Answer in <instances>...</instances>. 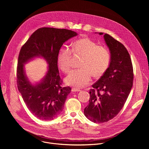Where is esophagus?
I'll return each mask as SVG.
<instances>
[{
  "label": "esophagus",
  "instance_id": "obj_1",
  "mask_svg": "<svg viewBox=\"0 0 149 149\" xmlns=\"http://www.w3.org/2000/svg\"><path fill=\"white\" fill-rule=\"evenodd\" d=\"M72 91H73V92H80V91H81V90L79 88H72Z\"/></svg>",
  "mask_w": 149,
  "mask_h": 149
}]
</instances>
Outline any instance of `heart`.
Returning a JSON list of instances; mask_svg holds the SVG:
<instances>
[{"instance_id":"obj_1","label":"heart","mask_w":149,"mask_h":149,"mask_svg":"<svg viewBox=\"0 0 149 149\" xmlns=\"http://www.w3.org/2000/svg\"><path fill=\"white\" fill-rule=\"evenodd\" d=\"M72 52L83 56L80 65L81 68L73 70L65 78V83L68 85L77 88L84 86L90 82L92 75L96 78L102 76L110 64L111 55L106 47L84 37L73 43L72 50L67 46L60 48L57 62L65 73H68L71 69Z\"/></svg>"}]
</instances>
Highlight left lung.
<instances>
[{
  "instance_id": "1",
  "label": "left lung",
  "mask_w": 149,
  "mask_h": 149,
  "mask_svg": "<svg viewBox=\"0 0 149 149\" xmlns=\"http://www.w3.org/2000/svg\"><path fill=\"white\" fill-rule=\"evenodd\" d=\"M103 37L110 52V64L104 74L92 85L89 104L84 109L89 120L99 123L112 119L120 111L134 79L132 62L126 48L108 34Z\"/></svg>"
}]
</instances>
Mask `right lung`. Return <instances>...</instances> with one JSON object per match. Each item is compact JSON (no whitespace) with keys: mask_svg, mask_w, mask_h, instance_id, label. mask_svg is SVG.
<instances>
[{"mask_svg":"<svg viewBox=\"0 0 149 149\" xmlns=\"http://www.w3.org/2000/svg\"><path fill=\"white\" fill-rule=\"evenodd\" d=\"M76 36V32L67 29L42 27L34 32L22 47L17 67L18 88L28 109L39 119L53 120L64 108L71 88L61 86L57 56L63 43ZM37 57L43 58L48 68L43 79L34 85L26 77L24 65Z\"/></svg>","mask_w":149,"mask_h":149,"instance_id":"obj_1","label":"right lung"}]
</instances>
